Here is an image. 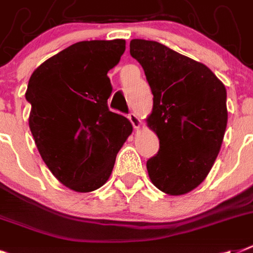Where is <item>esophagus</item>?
Instances as JSON below:
<instances>
[{
    "instance_id": "obj_1",
    "label": "esophagus",
    "mask_w": 253,
    "mask_h": 253,
    "mask_svg": "<svg viewBox=\"0 0 253 253\" xmlns=\"http://www.w3.org/2000/svg\"><path fill=\"white\" fill-rule=\"evenodd\" d=\"M128 119L130 120L131 125H133V128L134 129H138L139 126H141V124H142L141 119H139L138 116L134 114V112H130V114L128 115Z\"/></svg>"
}]
</instances>
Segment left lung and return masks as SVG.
I'll list each match as a JSON object with an SVG mask.
<instances>
[{"mask_svg": "<svg viewBox=\"0 0 253 253\" xmlns=\"http://www.w3.org/2000/svg\"><path fill=\"white\" fill-rule=\"evenodd\" d=\"M154 95L147 125L160 149L147 160L151 182L168 195H183L208 176L227 124L226 89L197 60L156 41L131 40Z\"/></svg>", "mask_w": 253, "mask_h": 253, "instance_id": "obj_1", "label": "left lung"}]
</instances>
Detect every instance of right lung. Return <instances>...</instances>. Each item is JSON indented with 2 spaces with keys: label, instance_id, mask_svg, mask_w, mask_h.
<instances>
[{
  "label": "right lung",
  "instance_id": "1",
  "mask_svg": "<svg viewBox=\"0 0 253 253\" xmlns=\"http://www.w3.org/2000/svg\"><path fill=\"white\" fill-rule=\"evenodd\" d=\"M124 51L122 39L76 42L45 60L28 81L29 129L37 150L55 178L77 193L107 182L133 130L107 106V72Z\"/></svg>",
  "mask_w": 253,
  "mask_h": 253
}]
</instances>
